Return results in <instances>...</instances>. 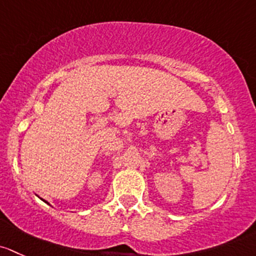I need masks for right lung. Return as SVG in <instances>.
<instances>
[{"instance_id":"right-lung-1","label":"right lung","mask_w":256,"mask_h":256,"mask_svg":"<svg viewBox=\"0 0 256 256\" xmlns=\"http://www.w3.org/2000/svg\"><path fill=\"white\" fill-rule=\"evenodd\" d=\"M46 204H48V202H46Z\"/></svg>"}]
</instances>
